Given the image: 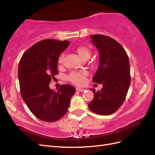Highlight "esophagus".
<instances>
[{
    "instance_id": "obj_1",
    "label": "esophagus",
    "mask_w": 155,
    "mask_h": 155,
    "mask_svg": "<svg viewBox=\"0 0 155 155\" xmlns=\"http://www.w3.org/2000/svg\"><path fill=\"white\" fill-rule=\"evenodd\" d=\"M76 90L79 91V92H84L85 91L84 88H76Z\"/></svg>"
}]
</instances>
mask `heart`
Returning a JSON list of instances; mask_svg holds the SVG:
<instances>
[{"mask_svg": "<svg viewBox=\"0 0 155 155\" xmlns=\"http://www.w3.org/2000/svg\"><path fill=\"white\" fill-rule=\"evenodd\" d=\"M75 52L79 56V57L82 60H86L90 58L91 54V49L86 47V46H78L75 48ZM64 54H62L59 56L58 59V64H61L63 62ZM87 75V72L85 71L83 72H72L68 76V80L72 82V83L77 85L83 84L86 81V77Z\"/></svg>", "mask_w": 155, "mask_h": 155, "instance_id": "obj_1", "label": "heart"}]
</instances>
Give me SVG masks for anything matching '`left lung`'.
<instances>
[{
  "mask_svg": "<svg viewBox=\"0 0 155 155\" xmlns=\"http://www.w3.org/2000/svg\"><path fill=\"white\" fill-rule=\"evenodd\" d=\"M91 42L99 52V66L93 81L103 88L93 92L94 98L88 104L93 113L108 115L116 112L123 104L130 84V64L124 48L107 36L91 35Z\"/></svg>",
  "mask_w": 155,
  "mask_h": 155,
  "instance_id": "1",
  "label": "left lung"
}]
</instances>
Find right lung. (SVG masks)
I'll return each instance as SVG.
<instances>
[{"label": "right lung", "mask_w": 155, "mask_h": 155, "mask_svg": "<svg viewBox=\"0 0 155 155\" xmlns=\"http://www.w3.org/2000/svg\"><path fill=\"white\" fill-rule=\"evenodd\" d=\"M68 41L45 39L27 49L21 58L18 70L22 99L36 117L54 122L67 113L75 88L62 84L55 92L49 84L58 74L59 56L68 47Z\"/></svg>", "instance_id": "1"}]
</instances>
